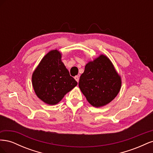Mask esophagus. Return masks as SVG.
<instances>
[{"label":"esophagus","mask_w":153,"mask_h":153,"mask_svg":"<svg viewBox=\"0 0 153 153\" xmlns=\"http://www.w3.org/2000/svg\"><path fill=\"white\" fill-rule=\"evenodd\" d=\"M75 79L76 80V81L77 82H79V76H75Z\"/></svg>","instance_id":"obj_1"}]
</instances>
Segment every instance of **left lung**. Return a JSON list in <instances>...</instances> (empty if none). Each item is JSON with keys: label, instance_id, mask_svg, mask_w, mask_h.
<instances>
[{"label": "left lung", "instance_id": "8db88e82", "mask_svg": "<svg viewBox=\"0 0 153 153\" xmlns=\"http://www.w3.org/2000/svg\"><path fill=\"white\" fill-rule=\"evenodd\" d=\"M78 86L88 102L95 107H101L109 103L118 94L121 78L110 60L100 55L86 64Z\"/></svg>", "mask_w": 153, "mask_h": 153}]
</instances>
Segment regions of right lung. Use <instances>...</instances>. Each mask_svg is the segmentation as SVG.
Instances as JSON below:
<instances>
[{"instance_id":"obj_1","label":"right lung","mask_w":153,"mask_h":153,"mask_svg":"<svg viewBox=\"0 0 153 153\" xmlns=\"http://www.w3.org/2000/svg\"><path fill=\"white\" fill-rule=\"evenodd\" d=\"M61 55L57 50H51L45 55L32 76L36 94L50 105L57 104L77 85L62 62Z\"/></svg>"}]
</instances>
